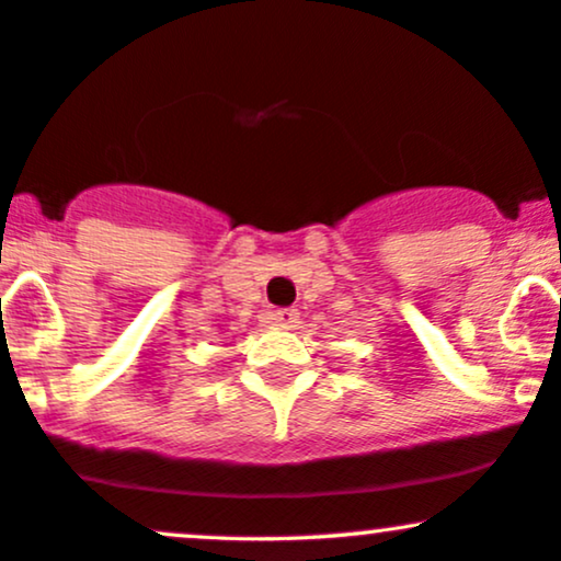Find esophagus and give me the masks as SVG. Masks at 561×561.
Segmentation results:
<instances>
[{"mask_svg":"<svg viewBox=\"0 0 561 561\" xmlns=\"http://www.w3.org/2000/svg\"><path fill=\"white\" fill-rule=\"evenodd\" d=\"M270 321L278 323V327H294L299 321V312L294 307H280V310L270 312Z\"/></svg>","mask_w":561,"mask_h":561,"instance_id":"34e87169","label":"esophagus"}]
</instances>
